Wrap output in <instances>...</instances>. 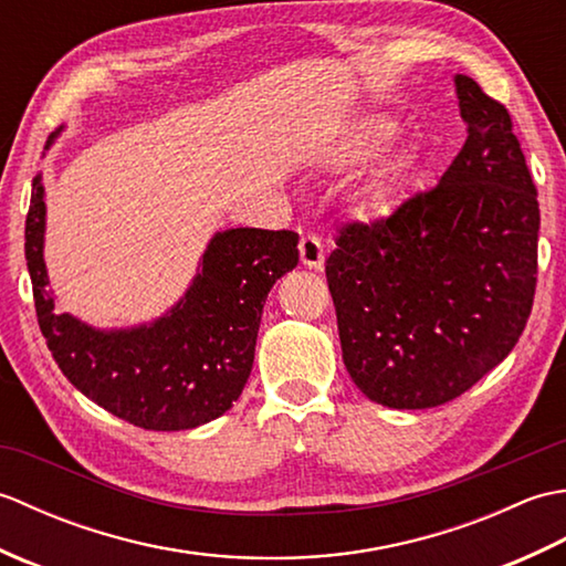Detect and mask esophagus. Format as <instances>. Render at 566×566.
Returning <instances> with one entry per match:
<instances>
[{
	"label": "esophagus",
	"instance_id": "esophagus-1",
	"mask_svg": "<svg viewBox=\"0 0 566 566\" xmlns=\"http://www.w3.org/2000/svg\"><path fill=\"white\" fill-rule=\"evenodd\" d=\"M298 258H302L304 268L323 270V262H326V248H323L321 238L304 235L302 243H298Z\"/></svg>",
	"mask_w": 566,
	"mask_h": 566
}]
</instances>
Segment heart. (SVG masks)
Masks as SVG:
<instances>
[{"mask_svg":"<svg viewBox=\"0 0 566 566\" xmlns=\"http://www.w3.org/2000/svg\"><path fill=\"white\" fill-rule=\"evenodd\" d=\"M394 134H396V124L389 116L384 114L365 116L363 122L347 130V136H343L338 143H333L328 150V160L335 167L363 165L384 146V143H389ZM381 187H384V179L375 182L371 189L381 191Z\"/></svg>","mask_w":566,"mask_h":566,"instance_id":"1","label":"heart"}]
</instances>
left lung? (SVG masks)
Returning a JSON list of instances; mask_svg holds the SVG:
<instances>
[{
  "label": "left lung",
  "mask_w": 566,
  "mask_h": 566,
  "mask_svg": "<svg viewBox=\"0 0 566 566\" xmlns=\"http://www.w3.org/2000/svg\"><path fill=\"white\" fill-rule=\"evenodd\" d=\"M467 124L440 182L345 223L326 260L343 363L367 399L432 408L509 357L537 282V189L506 106L454 77Z\"/></svg>",
  "instance_id": "1"
}]
</instances>
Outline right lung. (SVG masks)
I'll list each match as a JSON object with an SVG mask.
<instances>
[{"mask_svg":"<svg viewBox=\"0 0 566 566\" xmlns=\"http://www.w3.org/2000/svg\"><path fill=\"white\" fill-rule=\"evenodd\" d=\"M55 136L57 130L48 146ZM43 179L35 175L23 248L41 333L72 387L146 430H187L223 416L250 377L264 298L296 268L298 233H216L195 282L165 316L136 328L99 331L57 314L43 262Z\"/></svg>","mask_w":566,"mask_h":566,"instance_id":"1","label":"right lung"}]
</instances>
